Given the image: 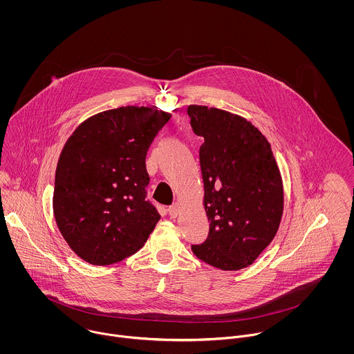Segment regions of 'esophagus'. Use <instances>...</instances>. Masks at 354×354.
<instances>
[{"instance_id":"34e87169","label":"esophagus","mask_w":354,"mask_h":354,"mask_svg":"<svg viewBox=\"0 0 354 354\" xmlns=\"http://www.w3.org/2000/svg\"><path fill=\"white\" fill-rule=\"evenodd\" d=\"M167 212H169L170 218H176V216L180 214V205H178V203L171 204V205L167 208Z\"/></svg>"}]
</instances>
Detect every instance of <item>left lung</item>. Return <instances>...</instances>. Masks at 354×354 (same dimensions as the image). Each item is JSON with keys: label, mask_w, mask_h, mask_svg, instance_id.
<instances>
[{"label": "left lung", "mask_w": 354, "mask_h": 354, "mask_svg": "<svg viewBox=\"0 0 354 354\" xmlns=\"http://www.w3.org/2000/svg\"><path fill=\"white\" fill-rule=\"evenodd\" d=\"M202 136L199 163L207 239L191 245L204 263L234 271L252 264L272 241L283 211V187L270 143L245 118L215 107L187 109Z\"/></svg>", "instance_id": "8db88e82"}]
</instances>
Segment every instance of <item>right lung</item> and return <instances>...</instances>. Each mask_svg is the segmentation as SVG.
I'll return each mask as SVG.
<instances>
[{
	"instance_id": "add662e5",
	"label": "right lung",
	"mask_w": 354,
	"mask_h": 354,
	"mask_svg": "<svg viewBox=\"0 0 354 354\" xmlns=\"http://www.w3.org/2000/svg\"><path fill=\"white\" fill-rule=\"evenodd\" d=\"M171 118L149 107H118L84 121L61 152L53 209L83 260L107 266L138 252L160 215L147 199L146 156Z\"/></svg>"
}]
</instances>
